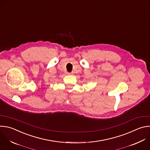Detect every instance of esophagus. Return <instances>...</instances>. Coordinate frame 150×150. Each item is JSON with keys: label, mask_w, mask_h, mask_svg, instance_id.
<instances>
[{"label": "esophagus", "mask_w": 150, "mask_h": 150, "mask_svg": "<svg viewBox=\"0 0 150 150\" xmlns=\"http://www.w3.org/2000/svg\"><path fill=\"white\" fill-rule=\"evenodd\" d=\"M67 74L69 75H72V72H68Z\"/></svg>", "instance_id": "1"}]
</instances>
